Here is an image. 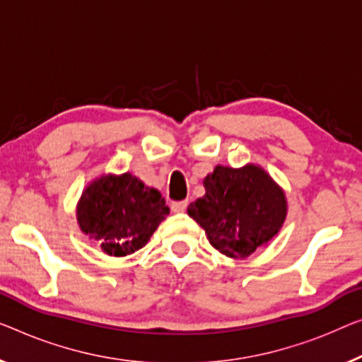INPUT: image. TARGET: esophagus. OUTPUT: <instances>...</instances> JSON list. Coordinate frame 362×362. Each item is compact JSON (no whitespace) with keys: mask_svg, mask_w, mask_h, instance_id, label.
Wrapping results in <instances>:
<instances>
[{"mask_svg":"<svg viewBox=\"0 0 362 362\" xmlns=\"http://www.w3.org/2000/svg\"><path fill=\"white\" fill-rule=\"evenodd\" d=\"M187 204H188L187 199H182V202H172L170 208H172V211H175V213H180V211H185Z\"/></svg>","mask_w":362,"mask_h":362,"instance_id":"34e87169","label":"esophagus"}]
</instances>
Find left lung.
Segmentation results:
<instances>
[{"instance_id": "obj_1", "label": "left lung", "mask_w": 362, "mask_h": 362, "mask_svg": "<svg viewBox=\"0 0 362 362\" xmlns=\"http://www.w3.org/2000/svg\"><path fill=\"white\" fill-rule=\"evenodd\" d=\"M203 185L206 193L190 203L187 213L223 255L249 257L281 230L288 199L263 167L216 165L204 177Z\"/></svg>"}]
</instances>
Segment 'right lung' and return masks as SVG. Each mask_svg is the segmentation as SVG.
<instances>
[{"label": "right lung", "instance_id": "obj_1", "mask_svg": "<svg viewBox=\"0 0 362 362\" xmlns=\"http://www.w3.org/2000/svg\"><path fill=\"white\" fill-rule=\"evenodd\" d=\"M167 214L160 192L129 172L97 177L76 206L79 229L112 257H125L146 245Z\"/></svg>", "mask_w": 362, "mask_h": 362}]
</instances>
